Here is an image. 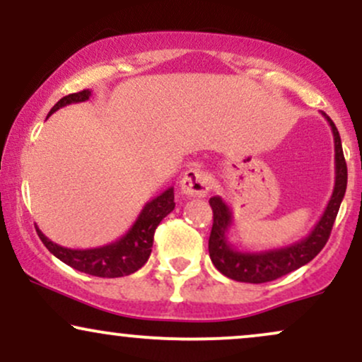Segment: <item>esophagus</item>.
I'll return each instance as SVG.
<instances>
[{"mask_svg":"<svg viewBox=\"0 0 362 362\" xmlns=\"http://www.w3.org/2000/svg\"><path fill=\"white\" fill-rule=\"evenodd\" d=\"M180 190L187 197H206L211 190L209 173L201 168L187 170L180 180Z\"/></svg>","mask_w":362,"mask_h":362,"instance_id":"esophagus-1","label":"esophagus"}]
</instances>
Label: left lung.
<instances>
[{
	"label": "left lung",
	"mask_w": 362,
	"mask_h": 362,
	"mask_svg": "<svg viewBox=\"0 0 362 362\" xmlns=\"http://www.w3.org/2000/svg\"><path fill=\"white\" fill-rule=\"evenodd\" d=\"M322 114L330 124L335 146V184L322 218L315 224L310 235L300 242L281 248H272V250H238L228 242V231L233 226V213L219 195H214L209 199L214 219L209 236V257L214 267L223 276L238 282H250V284H262V282L279 279L286 274L308 264L325 247L332 226L337 218L340 202H342L347 189V165L337 127L325 112Z\"/></svg>",
	"instance_id": "8db88e82"
}]
</instances>
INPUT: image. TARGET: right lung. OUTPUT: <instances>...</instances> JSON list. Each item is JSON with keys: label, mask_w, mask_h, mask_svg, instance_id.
I'll use <instances>...</instances> for the list:
<instances>
[{"label": "right lung", "mask_w": 362, "mask_h": 362, "mask_svg": "<svg viewBox=\"0 0 362 362\" xmlns=\"http://www.w3.org/2000/svg\"><path fill=\"white\" fill-rule=\"evenodd\" d=\"M90 97V90H83L78 91V93L68 95V97H62L52 107L49 115L62 109V107L69 105V103L86 102ZM173 209H175V195H173V187H170L158 197L151 199L144 204L138 219L129 228V231L122 238L115 240L114 243L103 245V247L98 248H86V250L61 247V245L51 242L39 228H35L37 235L42 240L45 248L61 262L68 264L69 267L97 277H124L136 272L146 264L149 255H151L155 230L158 224L161 223V219L172 213Z\"/></svg>", "instance_id": "1"}]
</instances>
